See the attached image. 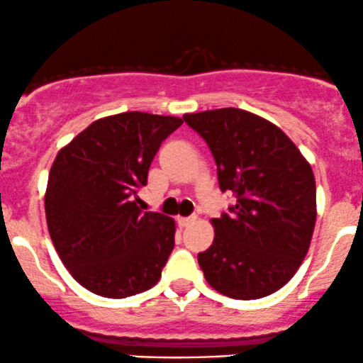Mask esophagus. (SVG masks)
Segmentation results:
<instances>
[{"instance_id":"esophagus-1","label":"esophagus","mask_w":363,"mask_h":363,"mask_svg":"<svg viewBox=\"0 0 363 363\" xmlns=\"http://www.w3.org/2000/svg\"><path fill=\"white\" fill-rule=\"evenodd\" d=\"M195 219H197L195 216H189V218H182V216H180V218H177V223L183 228V226H189L190 223L195 221Z\"/></svg>"}]
</instances>
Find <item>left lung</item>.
I'll return each mask as SVG.
<instances>
[{
	"mask_svg": "<svg viewBox=\"0 0 363 363\" xmlns=\"http://www.w3.org/2000/svg\"><path fill=\"white\" fill-rule=\"evenodd\" d=\"M218 166L219 189L235 194L214 218V242L197 255L206 281L235 300L278 291L298 271L315 226V178L283 130L238 108L183 116Z\"/></svg>",
	"mask_w": 363,
	"mask_h": 363,
	"instance_id": "left-lung-1",
	"label": "left lung"
}]
</instances>
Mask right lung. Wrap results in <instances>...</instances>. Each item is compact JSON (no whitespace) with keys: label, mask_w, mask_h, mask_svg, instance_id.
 <instances>
[{"label":"right lung","mask_w":363,"mask_h":363,"mask_svg":"<svg viewBox=\"0 0 363 363\" xmlns=\"http://www.w3.org/2000/svg\"><path fill=\"white\" fill-rule=\"evenodd\" d=\"M182 118L128 111L89 125L52 162L46 221L70 274L96 295L127 298L152 288L174 247V221L140 211L138 189Z\"/></svg>","instance_id":"right-lung-1"}]
</instances>
